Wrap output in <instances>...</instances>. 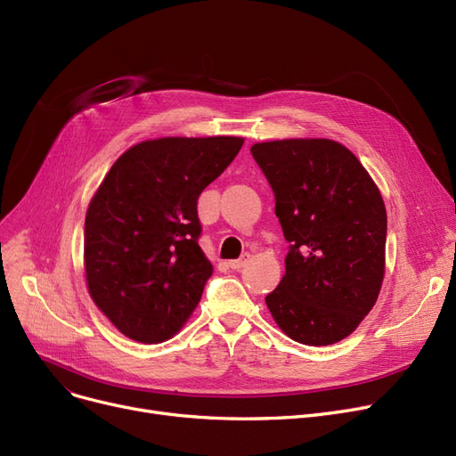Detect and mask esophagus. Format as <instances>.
<instances>
[{
  "mask_svg": "<svg viewBox=\"0 0 456 456\" xmlns=\"http://www.w3.org/2000/svg\"><path fill=\"white\" fill-rule=\"evenodd\" d=\"M249 262V255L246 253V255H242L240 258H234V260H229V268L231 270H240V268H244L246 265Z\"/></svg>",
  "mask_w": 456,
  "mask_h": 456,
  "instance_id": "obj_1",
  "label": "esophagus"
}]
</instances>
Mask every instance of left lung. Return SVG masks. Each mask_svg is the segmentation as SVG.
I'll use <instances>...</instances> for the list:
<instances>
[{"instance_id":"left-lung-1","label":"left lung","mask_w":456,"mask_h":456,"mask_svg":"<svg viewBox=\"0 0 456 456\" xmlns=\"http://www.w3.org/2000/svg\"><path fill=\"white\" fill-rule=\"evenodd\" d=\"M251 155L275 194L286 272L266 305L292 340L330 346L373 308L385 279L387 208L366 167L327 138L260 142Z\"/></svg>"}]
</instances>
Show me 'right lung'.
I'll return each mask as SVG.
<instances>
[{
    "label": "right lung",
    "mask_w": 456,
    "mask_h": 456,
    "mask_svg": "<svg viewBox=\"0 0 456 456\" xmlns=\"http://www.w3.org/2000/svg\"><path fill=\"white\" fill-rule=\"evenodd\" d=\"M240 136H166L119 157L85 218L94 303L131 340H170L198 306L212 265L198 238V198L224 174Z\"/></svg>",
    "instance_id": "obj_1"
}]
</instances>
